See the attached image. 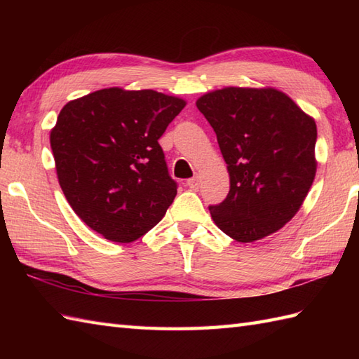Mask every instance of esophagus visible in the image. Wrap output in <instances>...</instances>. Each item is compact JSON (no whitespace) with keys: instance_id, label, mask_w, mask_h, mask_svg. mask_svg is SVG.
Returning a JSON list of instances; mask_svg holds the SVG:
<instances>
[{"instance_id":"1","label":"esophagus","mask_w":359,"mask_h":359,"mask_svg":"<svg viewBox=\"0 0 359 359\" xmlns=\"http://www.w3.org/2000/svg\"><path fill=\"white\" fill-rule=\"evenodd\" d=\"M187 185L193 189V191H197V189H199V187H201V182H199V175H194L193 179H189L188 182H187Z\"/></svg>"}]
</instances>
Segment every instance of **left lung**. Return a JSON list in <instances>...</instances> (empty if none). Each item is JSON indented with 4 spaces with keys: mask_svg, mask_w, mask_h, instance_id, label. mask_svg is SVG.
<instances>
[{
    "mask_svg": "<svg viewBox=\"0 0 359 359\" xmlns=\"http://www.w3.org/2000/svg\"><path fill=\"white\" fill-rule=\"evenodd\" d=\"M196 104L215 129L230 172V193L208 207L212 220L238 242L278 231L313 184L315 120L270 88L219 89Z\"/></svg>",
    "mask_w": 359,
    "mask_h": 359,
    "instance_id": "8db88e82",
    "label": "left lung"
}]
</instances>
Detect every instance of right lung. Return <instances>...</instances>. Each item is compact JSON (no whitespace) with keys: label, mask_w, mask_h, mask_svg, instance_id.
Instances as JSON below:
<instances>
[{"label":"right lung","mask_w":359,"mask_h":359,"mask_svg":"<svg viewBox=\"0 0 359 359\" xmlns=\"http://www.w3.org/2000/svg\"><path fill=\"white\" fill-rule=\"evenodd\" d=\"M151 89H100L67 103L50 131L60 187L83 222L126 243L156 226L175 194L158 139L184 109Z\"/></svg>","instance_id":"right-lung-1"}]
</instances>
